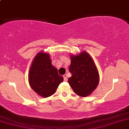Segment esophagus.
Wrapping results in <instances>:
<instances>
[{
	"label": "esophagus",
	"instance_id": "1",
	"mask_svg": "<svg viewBox=\"0 0 129 129\" xmlns=\"http://www.w3.org/2000/svg\"><path fill=\"white\" fill-rule=\"evenodd\" d=\"M63 77L64 81H67V75L66 74H65L64 75H63Z\"/></svg>",
	"mask_w": 129,
	"mask_h": 129
}]
</instances>
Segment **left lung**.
<instances>
[{"instance_id":"left-lung-1","label":"left lung","mask_w":129,"mask_h":129,"mask_svg":"<svg viewBox=\"0 0 129 129\" xmlns=\"http://www.w3.org/2000/svg\"><path fill=\"white\" fill-rule=\"evenodd\" d=\"M71 62L69 71L71 77L69 78V83L76 94L86 97L99 84L97 67L91 56L85 52L76 56H71Z\"/></svg>"}]
</instances>
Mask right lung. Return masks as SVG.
I'll return each mask as SVG.
<instances>
[{
	"label": "right lung",
	"instance_id": "right-lung-1",
	"mask_svg": "<svg viewBox=\"0 0 129 129\" xmlns=\"http://www.w3.org/2000/svg\"><path fill=\"white\" fill-rule=\"evenodd\" d=\"M63 80V77L52 65L49 54L38 53L29 70V81L32 89L42 97H47L55 94Z\"/></svg>",
	"mask_w": 129,
	"mask_h": 129
}]
</instances>
